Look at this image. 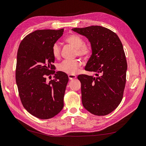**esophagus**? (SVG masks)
Wrapping results in <instances>:
<instances>
[{"mask_svg": "<svg viewBox=\"0 0 146 146\" xmlns=\"http://www.w3.org/2000/svg\"><path fill=\"white\" fill-rule=\"evenodd\" d=\"M68 78L70 80H73L74 79H75L76 78V76L73 75V74H68Z\"/></svg>", "mask_w": 146, "mask_h": 146, "instance_id": "1", "label": "esophagus"}]
</instances>
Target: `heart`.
Returning a JSON list of instances; mask_svg holds the SVG:
<instances>
[{
    "label": "heart",
    "mask_w": 146,
    "mask_h": 146,
    "mask_svg": "<svg viewBox=\"0 0 146 146\" xmlns=\"http://www.w3.org/2000/svg\"><path fill=\"white\" fill-rule=\"evenodd\" d=\"M65 42L76 48L78 55L83 58H86L90 53L91 49L89 46L84 44V40L81 37L76 35H69L65 39ZM52 55L55 58H58L60 55V47L58 44H54L52 48ZM81 65L80 60H65L60 63L58 70L60 72L69 74H76Z\"/></svg>",
    "instance_id": "obj_1"
}]
</instances>
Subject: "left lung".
Wrapping results in <instances>:
<instances>
[{
  "label": "left lung",
  "instance_id": "obj_1",
  "mask_svg": "<svg viewBox=\"0 0 146 146\" xmlns=\"http://www.w3.org/2000/svg\"><path fill=\"white\" fill-rule=\"evenodd\" d=\"M72 30L85 36L91 43L92 55L85 70L96 76L80 74L84 107L95 115L113 111L120 104L126 84L127 62L118 36L109 29L91 26Z\"/></svg>",
  "mask_w": 146,
  "mask_h": 146
}]
</instances>
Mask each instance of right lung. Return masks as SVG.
Returning a JSON list of instances; mask_svg holds the SVG:
<instances>
[{
  "mask_svg": "<svg viewBox=\"0 0 146 146\" xmlns=\"http://www.w3.org/2000/svg\"><path fill=\"white\" fill-rule=\"evenodd\" d=\"M64 29H40L22 40L17 52L16 83L22 104L29 113L39 119H49L63 107L68 76L57 72L49 83L46 76L55 73L53 45Z\"/></svg>",
  "mask_w": 146,
  "mask_h": 146,
  "instance_id": "1",
  "label": "right lung"
}]
</instances>
